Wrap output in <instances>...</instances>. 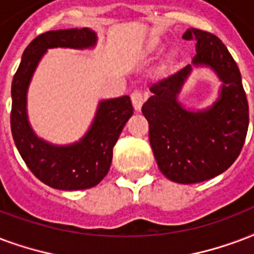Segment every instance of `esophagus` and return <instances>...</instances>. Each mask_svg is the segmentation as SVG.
Returning a JSON list of instances; mask_svg holds the SVG:
<instances>
[{"instance_id":"obj_1","label":"esophagus","mask_w":254,"mask_h":254,"mask_svg":"<svg viewBox=\"0 0 254 254\" xmlns=\"http://www.w3.org/2000/svg\"><path fill=\"white\" fill-rule=\"evenodd\" d=\"M131 104H133V108H134L135 112H140L141 108H142V104L145 101V97L144 94L138 90H135V92L131 93Z\"/></svg>"}]
</instances>
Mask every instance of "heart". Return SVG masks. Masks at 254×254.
Wrapping results in <instances>:
<instances>
[{
    "label": "heart",
    "mask_w": 254,
    "mask_h": 254,
    "mask_svg": "<svg viewBox=\"0 0 254 254\" xmlns=\"http://www.w3.org/2000/svg\"><path fill=\"white\" fill-rule=\"evenodd\" d=\"M164 48V44L160 38H152L148 44V50L149 52H158Z\"/></svg>",
    "instance_id": "heart-1"
}]
</instances>
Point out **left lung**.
I'll return each mask as SVG.
<instances>
[{
  "instance_id": "obj_1",
  "label": "left lung",
  "mask_w": 254,
  "mask_h": 254,
  "mask_svg": "<svg viewBox=\"0 0 254 254\" xmlns=\"http://www.w3.org/2000/svg\"><path fill=\"white\" fill-rule=\"evenodd\" d=\"M184 40L196 41L191 65L150 86L142 105L149 141L162 174L179 184H197L224 173L239 157L249 125V106L239 66L221 40L190 28ZM193 66L210 67L223 81L212 107L188 111L178 96Z\"/></svg>"
}]
</instances>
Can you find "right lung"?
<instances>
[{"label": "right lung", "mask_w": 254, "mask_h": 254, "mask_svg": "<svg viewBox=\"0 0 254 254\" xmlns=\"http://www.w3.org/2000/svg\"><path fill=\"white\" fill-rule=\"evenodd\" d=\"M96 44V32L89 28L42 33L26 46L11 82L10 127L15 146L37 179L60 190L89 189L108 174L113 146L133 114L130 97L101 101L92 125L80 141L70 145H53L37 137L29 124L28 88L48 49H89Z\"/></svg>", "instance_id": "obj_1"}]
</instances>
